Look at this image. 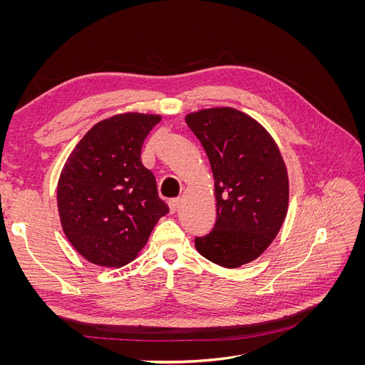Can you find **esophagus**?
<instances>
[{"instance_id":"34e87169","label":"esophagus","mask_w":365,"mask_h":365,"mask_svg":"<svg viewBox=\"0 0 365 365\" xmlns=\"http://www.w3.org/2000/svg\"><path fill=\"white\" fill-rule=\"evenodd\" d=\"M180 205H181V200H170V201H169V207H170V212H172V213L178 212Z\"/></svg>"}]
</instances>
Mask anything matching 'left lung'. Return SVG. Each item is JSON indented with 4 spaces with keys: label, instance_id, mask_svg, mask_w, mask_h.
<instances>
[{
    "label": "left lung",
    "instance_id": "left-lung-1",
    "mask_svg": "<svg viewBox=\"0 0 365 365\" xmlns=\"http://www.w3.org/2000/svg\"><path fill=\"white\" fill-rule=\"evenodd\" d=\"M212 165L216 224L195 239L201 256L224 268L256 260L279 235L288 213L286 164L269 132L235 108L185 115Z\"/></svg>",
    "mask_w": 365,
    "mask_h": 365
}]
</instances>
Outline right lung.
<instances>
[{"label":"right lung","mask_w":365,"mask_h":365,"mask_svg":"<svg viewBox=\"0 0 365 365\" xmlns=\"http://www.w3.org/2000/svg\"><path fill=\"white\" fill-rule=\"evenodd\" d=\"M158 114L125 113L96 123L77 143L58 182L61 225L73 248L98 267L134 260L169 207L141 146Z\"/></svg>","instance_id":"obj_1"}]
</instances>
